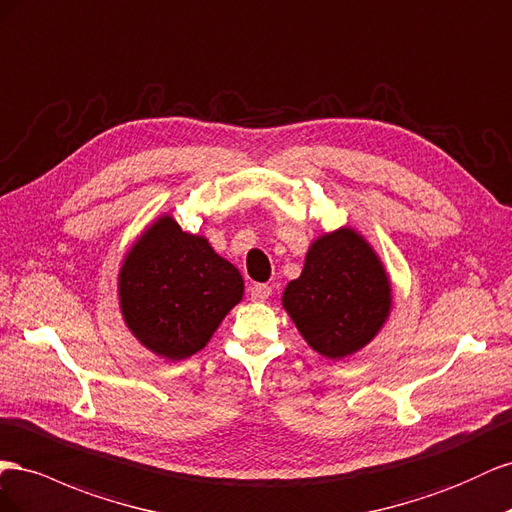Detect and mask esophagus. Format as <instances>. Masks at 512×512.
<instances>
[{
  "label": "esophagus",
  "instance_id": "obj_1",
  "mask_svg": "<svg viewBox=\"0 0 512 512\" xmlns=\"http://www.w3.org/2000/svg\"><path fill=\"white\" fill-rule=\"evenodd\" d=\"M270 294H272V287L266 283H255L251 285V289H248V296H251L253 302H266Z\"/></svg>",
  "mask_w": 512,
  "mask_h": 512
}]
</instances>
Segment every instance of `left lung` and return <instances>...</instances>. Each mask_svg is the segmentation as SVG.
I'll return each mask as SVG.
<instances>
[{
	"instance_id": "1",
	"label": "left lung",
	"mask_w": 512,
	"mask_h": 512,
	"mask_svg": "<svg viewBox=\"0 0 512 512\" xmlns=\"http://www.w3.org/2000/svg\"><path fill=\"white\" fill-rule=\"evenodd\" d=\"M283 306L315 352L341 360L386 324L392 289L371 244L341 227L311 244L302 274L283 291Z\"/></svg>"
}]
</instances>
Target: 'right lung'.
<instances>
[{
	"mask_svg": "<svg viewBox=\"0 0 512 512\" xmlns=\"http://www.w3.org/2000/svg\"><path fill=\"white\" fill-rule=\"evenodd\" d=\"M118 291L137 341L160 358L184 360L206 347L242 300L244 281L206 238L160 216L126 253Z\"/></svg>",
	"mask_w": 512,
	"mask_h": 512,
	"instance_id": "add662e5",
	"label": "right lung"
}]
</instances>
